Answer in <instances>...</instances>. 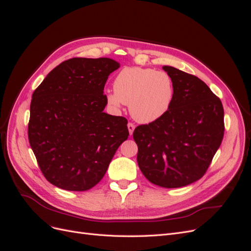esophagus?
I'll return each instance as SVG.
<instances>
[{
    "mask_svg": "<svg viewBox=\"0 0 251 251\" xmlns=\"http://www.w3.org/2000/svg\"><path fill=\"white\" fill-rule=\"evenodd\" d=\"M127 128H128V133H130V135H132L134 130H135V125L133 123H128L127 124Z\"/></svg>",
    "mask_w": 251,
    "mask_h": 251,
    "instance_id": "1",
    "label": "esophagus"
}]
</instances>
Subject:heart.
<instances>
[{
    "instance_id": "b5f03b06",
    "label": "heart",
    "mask_w": 251,
    "mask_h": 251,
    "mask_svg": "<svg viewBox=\"0 0 251 251\" xmlns=\"http://www.w3.org/2000/svg\"><path fill=\"white\" fill-rule=\"evenodd\" d=\"M173 97L174 85L168 73L139 67L121 70L114 80V92L107 94L113 107L130 105L132 116L142 124L162 117L170 109Z\"/></svg>"
}]
</instances>
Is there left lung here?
<instances>
[{
	"mask_svg": "<svg viewBox=\"0 0 251 251\" xmlns=\"http://www.w3.org/2000/svg\"><path fill=\"white\" fill-rule=\"evenodd\" d=\"M174 85L170 109L162 117L138 126L139 169L156 185L176 188L206 173L224 136V110L208 86L193 74L164 66Z\"/></svg>",
	"mask_w": 251,
	"mask_h": 251,
	"instance_id": "obj_1",
	"label": "left lung"
}]
</instances>
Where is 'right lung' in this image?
<instances>
[{"mask_svg": "<svg viewBox=\"0 0 251 251\" xmlns=\"http://www.w3.org/2000/svg\"><path fill=\"white\" fill-rule=\"evenodd\" d=\"M119 64L107 57H73L56 66L32 94L28 138L51 184L82 192L104 176L127 139V120L104 113V83Z\"/></svg>", "mask_w": 251, "mask_h": 251, "instance_id": "1", "label": "right lung"}]
</instances>
